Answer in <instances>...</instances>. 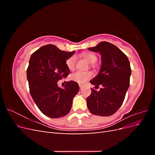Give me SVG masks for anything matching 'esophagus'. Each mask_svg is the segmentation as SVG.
I'll return each mask as SVG.
<instances>
[{
    "label": "esophagus",
    "instance_id": "1",
    "mask_svg": "<svg viewBox=\"0 0 155 155\" xmlns=\"http://www.w3.org/2000/svg\"><path fill=\"white\" fill-rule=\"evenodd\" d=\"M79 88H80V89H81L83 88V85H79Z\"/></svg>",
    "mask_w": 155,
    "mask_h": 155
}]
</instances>
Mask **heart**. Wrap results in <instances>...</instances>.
Listing matches in <instances>:
<instances>
[{
  "label": "heart",
  "mask_w": 155,
  "mask_h": 155,
  "mask_svg": "<svg viewBox=\"0 0 155 155\" xmlns=\"http://www.w3.org/2000/svg\"><path fill=\"white\" fill-rule=\"evenodd\" d=\"M83 57L85 59H86L91 64L95 63L97 61L96 55L91 52L83 54ZM76 63V55H74L70 56V58H68L66 60V61H65V63H66L67 68L70 70H72L74 69ZM92 76L93 75L91 72L77 71L70 75V78L72 81L76 82L79 84H84L85 83H86V81H88V79L92 78Z\"/></svg>",
  "instance_id": "heart-1"
}]
</instances>
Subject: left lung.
<instances>
[{"mask_svg": "<svg viewBox=\"0 0 155 155\" xmlns=\"http://www.w3.org/2000/svg\"><path fill=\"white\" fill-rule=\"evenodd\" d=\"M88 50L101 55V67L97 76L90 81L91 94L87 98L88 109L92 114L101 116H111L119 109L127 91L131 68L127 55L117 46L103 41Z\"/></svg>", "mask_w": 155, "mask_h": 155, "instance_id": "obj_1", "label": "left lung"}]
</instances>
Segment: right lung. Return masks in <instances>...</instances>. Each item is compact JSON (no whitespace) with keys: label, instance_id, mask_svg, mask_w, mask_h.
I'll return each mask as SVG.
<instances>
[{"label":"right lung","instance_id":"right-lung-1","mask_svg":"<svg viewBox=\"0 0 155 155\" xmlns=\"http://www.w3.org/2000/svg\"><path fill=\"white\" fill-rule=\"evenodd\" d=\"M74 52L47 45L30 57L27 68L30 94L42 113L49 118H60L68 114L73 98L79 92V85L73 81L67 82L63 88L58 85L59 80L69 75L65 61Z\"/></svg>","mask_w":155,"mask_h":155}]
</instances>
